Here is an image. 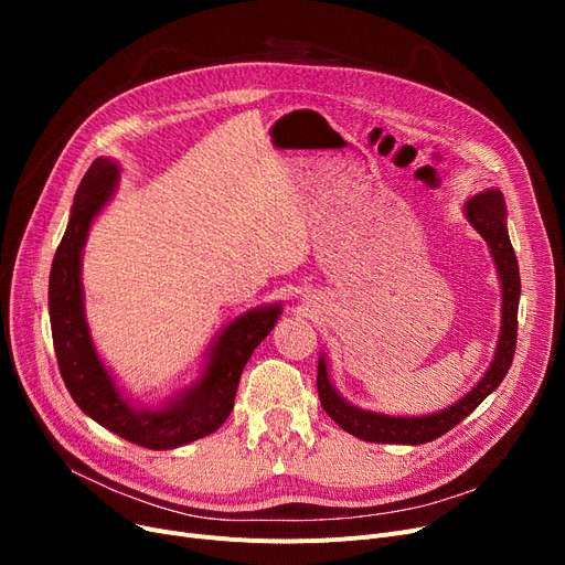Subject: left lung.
<instances>
[{
    "mask_svg": "<svg viewBox=\"0 0 565 565\" xmlns=\"http://www.w3.org/2000/svg\"><path fill=\"white\" fill-rule=\"evenodd\" d=\"M467 222L481 233L483 241L490 247V256L497 267V277L501 284V328L494 348V358L483 373V377L473 384V387L458 398L454 405L419 414V417H394V414H382L373 409H362L345 401L339 390L330 380L328 360L324 352L318 358V396L322 409L350 435L360 437L364 441L377 444H407V447H417V444L433 441L449 433L458 426L465 417L477 409L497 387L501 380L507 377L515 343H518V305H520V267L518 258L509 237L507 226V201L499 188H488L479 194H473L462 205Z\"/></svg>",
    "mask_w": 565,
    "mask_h": 565,
    "instance_id": "obj_1",
    "label": "left lung"
}]
</instances>
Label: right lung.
Wrapping results in <instances>:
<instances>
[{
    "label": "right lung",
    "mask_w": 565,
    "mask_h": 565,
    "mask_svg": "<svg viewBox=\"0 0 565 565\" xmlns=\"http://www.w3.org/2000/svg\"><path fill=\"white\" fill-rule=\"evenodd\" d=\"M121 167L96 158L75 192L66 233L50 270V324L58 371L77 407L103 428L139 447L167 451L215 433L233 409L237 382L256 345L273 332L281 305L254 307L226 322L207 348L203 369L185 390L143 405L105 366L84 313L82 256L88 231L111 201Z\"/></svg>",
    "instance_id": "add662e5"
}]
</instances>
